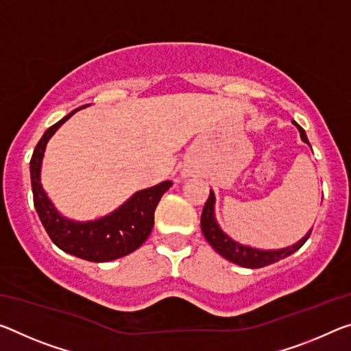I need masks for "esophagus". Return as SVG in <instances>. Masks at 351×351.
Here are the masks:
<instances>
[{
    "label": "esophagus",
    "mask_w": 351,
    "mask_h": 351,
    "mask_svg": "<svg viewBox=\"0 0 351 351\" xmlns=\"http://www.w3.org/2000/svg\"><path fill=\"white\" fill-rule=\"evenodd\" d=\"M193 173H195V170L191 169V167H187V169H182L181 176L182 178H189V176H193Z\"/></svg>",
    "instance_id": "1"
}]
</instances>
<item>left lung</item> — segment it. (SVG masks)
I'll list each match as a JSON object with an SVG mask.
<instances>
[{
  "mask_svg": "<svg viewBox=\"0 0 351 351\" xmlns=\"http://www.w3.org/2000/svg\"><path fill=\"white\" fill-rule=\"evenodd\" d=\"M292 123L298 128L302 141L309 145V141L308 137H306V132L303 128L298 123H295V121H292ZM202 231H203V236L206 237V241L209 242V245L213 247L220 256H223L225 259L230 261V263L237 264L241 267H247V269H261V267L278 263L280 259H285L292 253H295L297 250L302 248L303 243L309 239L313 228H311V230L304 234V237L300 239L298 242L285 248L263 250V248L243 245V243L237 242L232 237L228 236L226 232L220 228L215 217V193L210 191L209 198L204 204V209L202 214Z\"/></svg>",
  "mask_w": 351,
  "mask_h": 351,
  "instance_id": "8db88e82",
  "label": "left lung"
}]
</instances>
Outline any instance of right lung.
Masks as SVG:
<instances>
[{
    "label": "right lung",
    "instance_id": "add662e5",
    "mask_svg": "<svg viewBox=\"0 0 351 351\" xmlns=\"http://www.w3.org/2000/svg\"><path fill=\"white\" fill-rule=\"evenodd\" d=\"M80 109L71 110L62 120L48 128L38 141L29 165L32 195L38 219L56 247L90 263H108L136 252L147 241L154 225L156 206L173 182L162 181L137 191L112 213L95 220L77 221L64 217L42 186V162L49 138Z\"/></svg>",
    "mask_w": 351,
    "mask_h": 351
}]
</instances>
